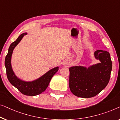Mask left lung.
Returning a JSON list of instances; mask_svg holds the SVG:
<instances>
[{
  "label": "left lung",
  "instance_id": "8db88e82",
  "mask_svg": "<svg viewBox=\"0 0 120 120\" xmlns=\"http://www.w3.org/2000/svg\"><path fill=\"white\" fill-rule=\"evenodd\" d=\"M94 55L101 63L88 69L81 66L69 68V86L72 93L77 97H94L107 86L110 80L112 70L110 54L107 51L98 50Z\"/></svg>",
  "mask_w": 120,
  "mask_h": 120
}]
</instances>
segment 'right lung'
Listing matches in <instances>:
<instances>
[{
  "instance_id": "obj_1",
  "label": "right lung",
  "mask_w": 120,
  "mask_h": 120,
  "mask_svg": "<svg viewBox=\"0 0 120 120\" xmlns=\"http://www.w3.org/2000/svg\"><path fill=\"white\" fill-rule=\"evenodd\" d=\"M26 33H23L20 35L16 41L11 44L9 48L8 54L5 60V66L6 70V75L8 79L12 85L16 87L22 94L26 96L38 95L47 88L50 81L54 75L58 72V67H55L43 75L38 80L32 82H23L18 79L13 73L11 66V58L13 49L19 42L22 38Z\"/></svg>"
}]
</instances>
